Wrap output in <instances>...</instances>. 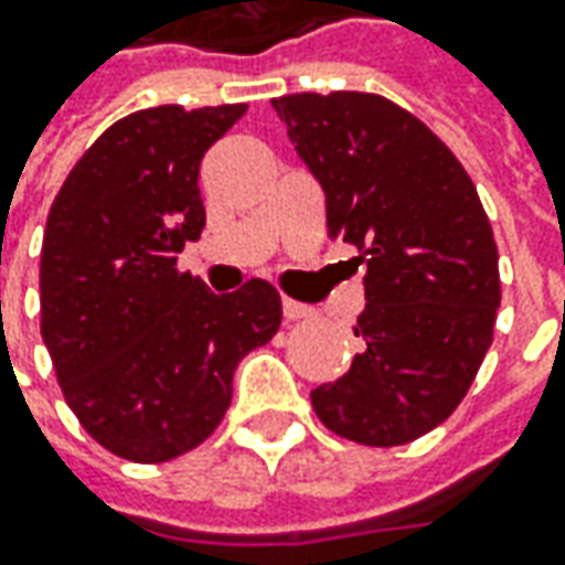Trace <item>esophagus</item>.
Returning <instances> with one entry per match:
<instances>
[{"mask_svg": "<svg viewBox=\"0 0 565 565\" xmlns=\"http://www.w3.org/2000/svg\"><path fill=\"white\" fill-rule=\"evenodd\" d=\"M282 315H286V320H305V317H311L315 311L308 308V305H301V301H295V298H282Z\"/></svg>", "mask_w": 565, "mask_h": 565, "instance_id": "obj_1", "label": "esophagus"}]
</instances>
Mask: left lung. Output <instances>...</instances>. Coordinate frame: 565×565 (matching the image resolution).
I'll return each mask as SVG.
<instances>
[{
    "label": "left lung",
    "instance_id": "8db88e82",
    "mask_svg": "<svg viewBox=\"0 0 565 565\" xmlns=\"http://www.w3.org/2000/svg\"><path fill=\"white\" fill-rule=\"evenodd\" d=\"M273 109L327 194V235L367 267L352 367L311 390L320 422L364 446L444 424L488 355L500 267L462 163L422 119L364 90L286 94Z\"/></svg>",
    "mask_w": 565,
    "mask_h": 565
}]
</instances>
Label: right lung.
<instances>
[{
  "instance_id": "1",
  "label": "right lung",
  "mask_w": 565,
  "mask_h": 565,
  "mask_svg": "<svg viewBox=\"0 0 565 565\" xmlns=\"http://www.w3.org/2000/svg\"><path fill=\"white\" fill-rule=\"evenodd\" d=\"M245 109H138L87 147L50 206L40 333L81 427L128 462L204 444L235 364L282 320L267 279L213 295L175 257L204 232L201 160Z\"/></svg>"
}]
</instances>
